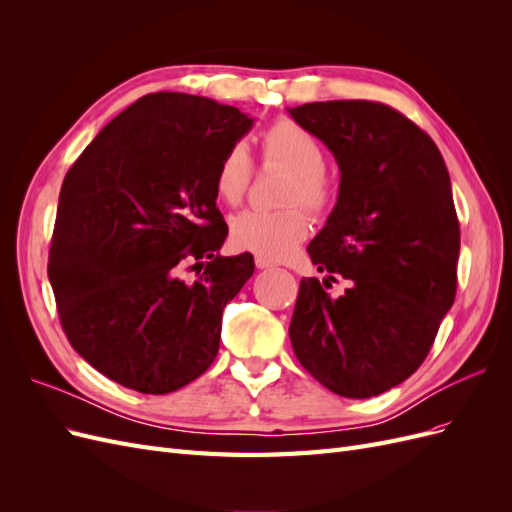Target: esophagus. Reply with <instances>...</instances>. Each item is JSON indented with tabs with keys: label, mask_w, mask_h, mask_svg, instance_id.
<instances>
[{
	"label": "esophagus",
	"mask_w": 512,
	"mask_h": 512,
	"mask_svg": "<svg viewBox=\"0 0 512 512\" xmlns=\"http://www.w3.org/2000/svg\"><path fill=\"white\" fill-rule=\"evenodd\" d=\"M256 267H258V269H271L273 262L267 260V258H262V256H256Z\"/></svg>",
	"instance_id": "1"
}]
</instances>
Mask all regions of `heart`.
<instances>
[{
	"instance_id": "heart-1",
	"label": "heart",
	"mask_w": 512,
	"mask_h": 512,
	"mask_svg": "<svg viewBox=\"0 0 512 512\" xmlns=\"http://www.w3.org/2000/svg\"><path fill=\"white\" fill-rule=\"evenodd\" d=\"M262 158L280 164L292 173L286 185L284 205H303L312 213H324L333 203V183L324 173V149L314 134L294 121L280 119L262 134ZM254 164L247 149L232 145L215 170V194L226 205H239L250 190ZM309 232L303 209L284 211H243L230 222V239L239 250L267 260L288 256Z\"/></svg>"
}]
</instances>
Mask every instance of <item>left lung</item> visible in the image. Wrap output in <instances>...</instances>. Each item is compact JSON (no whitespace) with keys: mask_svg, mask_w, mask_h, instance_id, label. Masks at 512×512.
Returning a JSON list of instances; mask_svg holds the SVG:
<instances>
[{"mask_svg":"<svg viewBox=\"0 0 512 512\" xmlns=\"http://www.w3.org/2000/svg\"><path fill=\"white\" fill-rule=\"evenodd\" d=\"M339 166L337 203L307 245L327 277H303L290 320L299 363L329 391L374 397L429 354L457 292L459 220L429 134L395 108L331 100L288 108ZM349 288L335 300L331 281Z\"/></svg>","mask_w":512,"mask_h":512,"instance_id":"obj_1","label":"left lung"}]
</instances>
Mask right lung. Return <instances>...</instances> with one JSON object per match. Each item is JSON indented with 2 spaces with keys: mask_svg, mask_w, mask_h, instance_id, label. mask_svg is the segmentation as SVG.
Returning a JSON list of instances; mask_svg holds the SVG:
<instances>
[{
  "mask_svg": "<svg viewBox=\"0 0 512 512\" xmlns=\"http://www.w3.org/2000/svg\"><path fill=\"white\" fill-rule=\"evenodd\" d=\"M254 119L158 91L100 130L59 192L49 280L72 348L126 389L164 395L205 374L222 312L254 256H220L228 226L215 170ZM206 269L190 285L188 261Z\"/></svg>",
  "mask_w": 512,
  "mask_h": 512,
  "instance_id": "add662e5",
  "label": "right lung"
}]
</instances>
